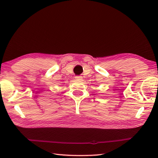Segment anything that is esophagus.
<instances>
[{
	"label": "esophagus",
	"mask_w": 158,
	"mask_h": 158,
	"mask_svg": "<svg viewBox=\"0 0 158 158\" xmlns=\"http://www.w3.org/2000/svg\"><path fill=\"white\" fill-rule=\"evenodd\" d=\"M75 79L77 80H81L82 79V77L81 76H76Z\"/></svg>",
	"instance_id": "34e87169"
}]
</instances>
